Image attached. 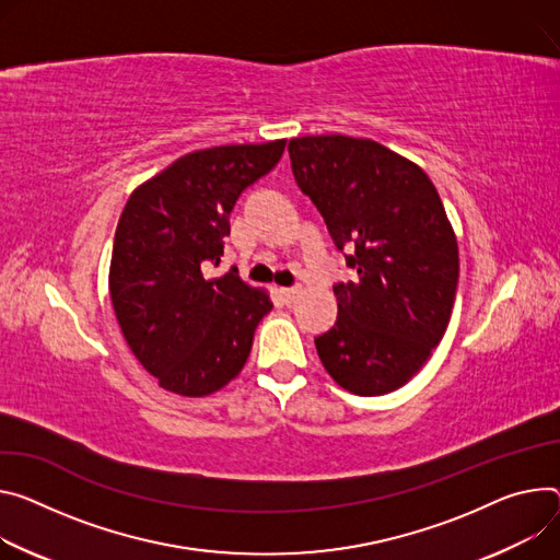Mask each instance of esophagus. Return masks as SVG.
<instances>
[{
	"mask_svg": "<svg viewBox=\"0 0 560 560\" xmlns=\"http://www.w3.org/2000/svg\"><path fill=\"white\" fill-rule=\"evenodd\" d=\"M299 288H279V296L285 301V303H292L296 296H299Z\"/></svg>",
	"mask_w": 560,
	"mask_h": 560,
	"instance_id": "obj_1",
	"label": "esophagus"
}]
</instances>
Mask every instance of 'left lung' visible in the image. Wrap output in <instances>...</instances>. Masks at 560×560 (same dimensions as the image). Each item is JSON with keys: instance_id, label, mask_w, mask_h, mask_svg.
<instances>
[{"instance_id": "left-lung-1", "label": "left lung", "mask_w": 560, "mask_h": 560, "mask_svg": "<svg viewBox=\"0 0 560 560\" xmlns=\"http://www.w3.org/2000/svg\"><path fill=\"white\" fill-rule=\"evenodd\" d=\"M292 174L322 212L354 279L337 283V322L315 339L328 375L373 397L397 390L442 341L460 257L427 172L371 138H292Z\"/></svg>"}]
</instances>
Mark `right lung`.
Instances as JSON below:
<instances>
[{
  "label": "right lung",
  "instance_id": "obj_1",
  "mask_svg": "<svg viewBox=\"0 0 560 560\" xmlns=\"http://www.w3.org/2000/svg\"><path fill=\"white\" fill-rule=\"evenodd\" d=\"M283 140L191 151L138 185L120 214L109 294L136 360L161 388L206 397L245 366L254 330L272 311L268 290L221 264L230 212L245 187L281 159Z\"/></svg>",
  "mask_w": 560,
  "mask_h": 560
}]
</instances>
